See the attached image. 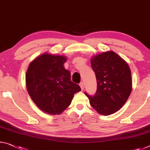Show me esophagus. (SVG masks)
Masks as SVG:
<instances>
[{"label":"esophagus","instance_id":"1","mask_svg":"<svg viewBox=\"0 0 150 150\" xmlns=\"http://www.w3.org/2000/svg\"><path fill=\"white\" fill-rule=\"evenodd\" d=\"M79 86L81 87V90H83L84 89V84H83V83L81 82L80 83H79Z\"/></svg>","mask_w":150,"mask_h":150}]
</instances>
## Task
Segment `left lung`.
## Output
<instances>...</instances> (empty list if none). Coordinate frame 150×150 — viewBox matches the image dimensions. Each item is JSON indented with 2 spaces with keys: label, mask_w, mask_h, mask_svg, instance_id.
<instances>
[{
  "label": "left lung",
  "mask_w": 150,
  "mask_h": 150,
  "mask_svg": "<svg viewBox=\"0 0 150 150\" xmlns=\"http://www.w3.org/2000/svg\"><path fill=\"white\" fill-rule=\"evenodd\" d=\"M91 64L96 73L97 86L94 96L85 93L90 105L101 115L115 113L125 103L132 92L129 65L112 51L93 56Z\"/></svg>",
  "instance_id": "1"
}]
</instances>
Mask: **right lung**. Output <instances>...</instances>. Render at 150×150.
I'll return each mask as SVG.
<instances>
[{"mask_svg":"<svg viewBox=\"0 0 150 150\" xmlns=\"http://www.w3.org/2000/svg\"><path fill=\"white\" fill-rule=\"evenodd\" d=\"M67 57L44 53L29 64L26 87L38 108L50 115H59L68 108L81 87L71 81L69 71L64 67Z\"/></svg>","mask_w":150,"mask_h":150,"instance_id":"right-lung-1","label":"right lung"}]
</instances>
